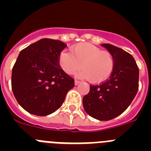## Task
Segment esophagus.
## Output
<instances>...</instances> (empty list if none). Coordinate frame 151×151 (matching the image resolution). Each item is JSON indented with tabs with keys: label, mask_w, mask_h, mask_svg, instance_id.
Instances as JSON below:
<instances>
[{
	"label": "esophagus",
	"mask_w": 151,
	"mask_h": 151,
	"mask_svg": "<svg viewBox=\"0 0 151 151\" xmlns=\"http://www.w3.org/2000/svg\"><path fill=\"white\" fill-rule=\"evenodd\" d=\"M80 83V81H78V80H75V85H78V84Z\"/></svg>",
	"instance_id": "esophagus-1"
}]
</instances>
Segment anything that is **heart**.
Returning a JSON list of instances; mask_svg holds the SVG:
<instances>
[{"label":"heart","instance_id":"heart-1","mask_svg":"<svg viewBox=\"0 0 151 151\" xmlns=\"http://www.w3.org/2000/svg\"><path fill=\"white\" fill-rule=\"evenodd\" d=\"M71 53L62 51L59 55V65L67 75H73L80 69L77 76L88 78L91 83L98 84L107 79L115 66L113 54L90 43H79L71 48Z\"/></svg>","mask_w":151,"mask_h":151}]
</instances>
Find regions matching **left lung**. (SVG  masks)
<instances>
[{
	"label": "left lung",
	"mask_w": 151,
	"mask_h": 151,
	"mask_svg": "<svg viewBox=\"0 0 151 151\" xmlns=\"http://www.w3.org/2000/svg\"><path fill=\"white\" fill-rule=\"evenodd\" d=\"M102 46L113 54L114 69L104 82L90 85V91L84 96L82 104L89 116L107 121L122 114L134 100L139 86V69L128 52L110 44Z\"/></svg>",
	"instance_id": "obj_1"
}]
</instances>
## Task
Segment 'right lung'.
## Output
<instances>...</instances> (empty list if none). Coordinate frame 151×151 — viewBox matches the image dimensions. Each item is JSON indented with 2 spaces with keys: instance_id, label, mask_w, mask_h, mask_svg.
Wrapping results in <instances>:
<instances>
[{
  "instance_id": "obj_1",
  "label": "right lung",
  "mask_w": 151,
  "mask_h": 151,
  "mask_svg": "<svg viewBox=\"0 0 151 151\" xmlns=\"http://www.w3.org/2000/svg\"><path fill=\"white\" fill-rule=\"evenodd\" d=\"M67 45L43 38L21 50L13 67L11 86L19 104L29 113L47 116L63 104L75 81L59 65Z\"/></svg>"
}]
</instances>
